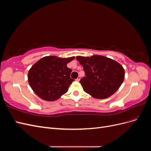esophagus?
Masks as SVG:
<instances>
[{
    "label": "esophagus",
    "mask_w": 151,
    "mask_h": 151,
    "mask_svg": "<svg viewBox=\"0 0 151 151\" xmlns=\"http://www.w3.org/2000/svg\"><path fill=\"white\" fill-rule=\"evenodd\" d=\"M80 79H81V77H80V76H78V77H77V78L76 79V81L79 82V81H80Z\"/></svg>",
    "instance_id": "1"
}]
</instances>
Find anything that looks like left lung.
Instances as JSON below:
<instances>
[{
    "label": "left lung",
    "mask_w": 151,
    "mask_h": 151,
    "mask_svg": "<svg viewBox=\"0 0 151 151\" xmlns=\"http://www.w3.org/2000/svg\"><path fill=\"white\" fill-rule=\"evenodd\" d=\"M86 76L80 83L86 93L96 99H106L119 89L125 78L124 68L116 61L102 55L76 57Z\"/></svg>",
    "instance_id": "obj_1"
}]
</instances>
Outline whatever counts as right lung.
<instances>
[{
	"instance_id": "obj_1",
	"label": "right lung",
	"mask_w": 151,
	"mask_h": 151,
	"mask_svg": "<svg viewBox=\"0 0 151 151\" xmlns=\"http://www.w3.org/2000/svg\"><path fill=\"white\" fill-rule=\"evenodd\" d=\"M74 58L46 56L36 62L28 74V83L35 93L47 101H56L66 93L74 81L70 77L72 70L67 65Z\"/></svg>"
}]
</instances>
